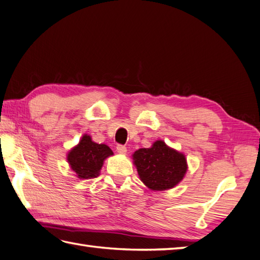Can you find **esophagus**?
<instances>
[{"label": "esophagus", "mask_w": 260, "mask_h": 260, "mask_svg": "<svg viewBox=\"0 0 260 260\" xmlns=\"http://www.w3.org/2000/svg\"><path fill=\"white\" fill-rule=\"evenodd\" d=\"M116 151H118L120 155H125L126 153V147L122 145H118L116 146Z\"/></svg>", "instance_id": "34e87169"}]
</instances>
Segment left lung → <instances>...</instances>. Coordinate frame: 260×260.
<instances>
[{
    "label": "left lung",
    "instance_id": "obj_1",
    "mask_svg": "<svg viewBox=\"0 0 260 260\" xmlns=\"http://www.w3.org/2000/svg\"><path fill=\"white\" fill-rule=\"evenodd\" d=\"M132 157L141 182L152 190L175 187L187 171L183 153L168 147L162 140L155 141L150 148L135 151Z\"/></svg>",
    "mask_w": 260,
    "mask_h": 260
}]
</instances>
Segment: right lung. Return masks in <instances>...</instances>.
Here are the masks:
<instances>
[{
  "mask_svg": "<svg viewBox=\"0 0 260 260\" xmlns=\"http://www.w3.org/2000/svg\"><path fill=\"white\" fill-rule=\"evenodd\" d=\"M112 155L109 146L96 144L91 136L84 135L78 145L68 152L67 160L78 178L91 179L99 176L104 160Z\"/></svg>",
  "mask_w": 260,
  "mask_h": 260,
  "instance_id": "obj_1",
  "label": "right lung"
}]
</instances>
